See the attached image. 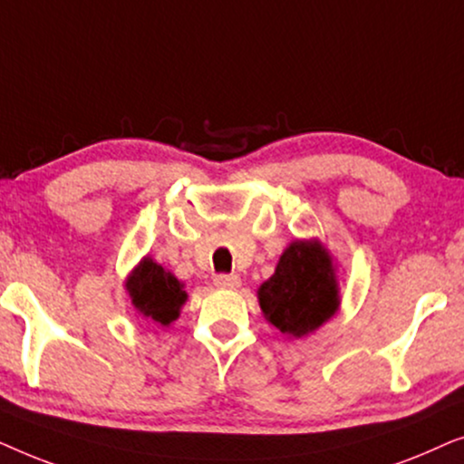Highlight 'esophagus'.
<instances>
[{
	"label": "esophagus",
	"mask_w": 464,
	"mask_h": 464,
	"mask_svg": "<svg viewBox=\"0 0 464 464\" xmlns=\"http://www.w3.org/2000/svg\"><path fill=\"white\" fill-rule=\"evenodd\" d=\"M215 287H219V289H238L240 287V276L238 275H219V276H215Z\"/></svg>",
	"instance_id": "34e87169"
}]
</instances>
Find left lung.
Masks as SVG:
<instances>
[{"label":"left lung","instance_id":"8db88e82","mask_svg":"<svg viewBox=\"0 0 464 464\" xmlns=\"http://www.w3.org/2000/svg\"><path fill=\"white\" fill-rule=\"evenodd\" d=\"M264 319L289 338H306L340 310L338 266L319 238L287 245L268 281L257 287Z\"/></svg>","mask_w":464,"mask_h":464}]
</instances>
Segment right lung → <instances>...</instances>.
Here are the masks:
<instances>
[{
    "label": "right lung",
    "instance_id": "right-lung-1",
    "mask_svg": "<svg viewBox=\"0 0 464 464\" xmlns=\"http://www.w3.org/2000/svg\"><path fill=\"white\" fill-rule=\"evenodd\" d=\"M173 272L162 268L154 257H141L135 268L124 278V289L130 297L139 316L160 327H170L179 319L181 306L188 302V294Z\"/></svg>",
    "mask_w": 464,
    "mask_h": 464
}]
</instances>
